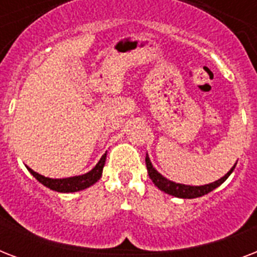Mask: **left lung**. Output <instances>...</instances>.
<instances>
[{
	"mask_svg": "<svg viewBox=\"0 0 257 257\" xmlns=\"http://www.w3.org/2000/svg\"><path fill=\"white\" fill-rule=\"evenodd\" d=\"M145 163H147V169H148V175L151 177V180L153 181V184L156 185L160 191L168 193V195L175 196V197H180V199H196V197H200V196H204L209 193L211 191H213L215 188H217L219 185L225 181V180L229 177L233 169H235L236 165H233L231 168V171L228 172L227 175L219 179L217 181H213L211 184H205V185H200V187H192V185H184V184H177L173 183L171 180L165 179L164 176H161L156 169L153 168L152 163L149 160L148 155L145 157Z\"/></svg>",
	"mask_w": 257,
	"mask_h": 257,
	"instance_id": "left-lung-1",
	"label": "left lung"
}]
</instances>
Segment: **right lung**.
Here are the masks:
<instances>
[{
    "label": "right lung",
    "instance_id": "right-lung-1",
    "mask_svg": "<svg viewBox=\"0 0 257 257\" xmlns=\"http://www.w3.org/2000/svg\"><path fill=\"white\" fill-rule=\"evenodd\" d=\"M105 160H106V153L101 157L100 161L97 163L96 167L90 172L81 176H73V177H68V179H49L45 176L40 175L37 172H34L33 169H30L29 167H26L28 171L36 177L41 184H44L45 187H48L52 191L56 192H64V193H69V192H77L82 191L85 188H89L94 183H97L100 180L101 175H102V168L105 165Z\"/></svg>",
    "mask_w": 257,
    "mask_h": 257
}]
</instances>
